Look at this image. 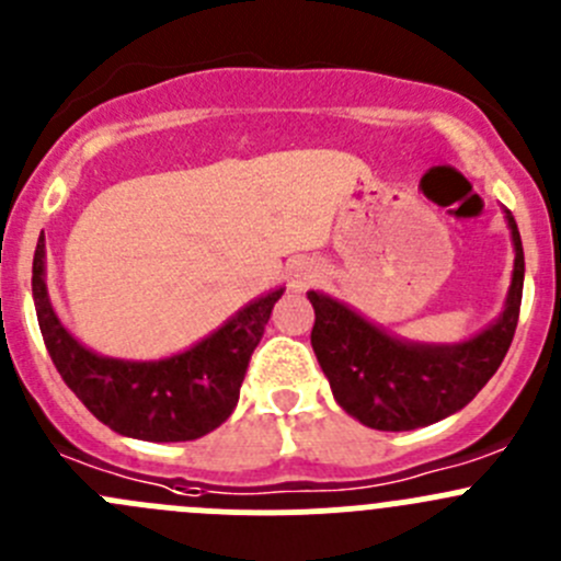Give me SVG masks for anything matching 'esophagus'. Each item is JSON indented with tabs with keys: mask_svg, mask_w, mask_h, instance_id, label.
I'll return each instance as SVG.
<instances>
[{
	"mask_svg": "<svg viewBox=\"0 0 561 561\" xmlns=\"http://www.w3.org/2000/svg\"><path fill=\"white\" fill-rule=\"evenodd\" d=\"M322 277V270H319L317 261L311 259H297L289 270V286L295 291H306L308 286H313Z\"/></svg>",
	"mask_w": 561,
	"mask_h": 561,
	"instance_id": "34e87169",
	"label": "esophagus"
}]
</instances>
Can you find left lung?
<instances>
[{
    "instance_id": "1",
    "label": "left lung",
    "mask_w": 561,
    "mask_h": 561,
    "mask_svg": "<svg viewBox=\"0 0 561 561\" xmlns=\"http://www.w3.org/2000/svg\"><path fill=\"white\" fill-rule=\"evenodd\" d=\"M515 248L504 311L482 333L457 344L404 341L322 291H308L313 313L311 346L333 397L352 419L371 430L408 432L466 408L504 360L524 297V244L504 209Z\"/></svg>"
}]
</instances>
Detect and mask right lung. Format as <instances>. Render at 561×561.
<instances>
[{
	"label": "right lung",
	"mask_w": 561,
	"mask_h": 561,
	"mask_svg": "<svg viewBox=\"0 0 561 561\" xmlns=\"http://www.w3.org/2000/svg\"><path fill=\"white\" fill-rule=\"evenodd\" d=\"M284 289L239 308L211 335L159 360H124L88 350L60 322L46 289V242L32 259V297L46 350L66 386L117 435L179 444L217 430L239 402L250 355Z\"/></svg>",
	"instance_id": "add662e5"
}]
</instances>
